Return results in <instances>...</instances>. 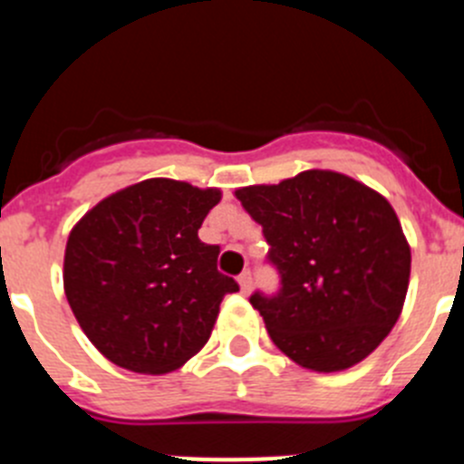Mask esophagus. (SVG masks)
Returning <instances> with one entry per match:
<instances>
[{
  "mask_svg": "<svg viewBox=\"0 0 464 464\" xmlns=\"http://www.w3.org/2000/svg\"><path fill=\"white\" fill-rule=\"evenodd\" d=\"M239 288H241V293L244 295H248L251 293V288H253V276H251V272H244L239 276Z\"/></svg>",
  "mask_w": 464,
  "mask_h": 464,
  "instance_id": "1",
  "label": "esophagus"
}]
</instances>
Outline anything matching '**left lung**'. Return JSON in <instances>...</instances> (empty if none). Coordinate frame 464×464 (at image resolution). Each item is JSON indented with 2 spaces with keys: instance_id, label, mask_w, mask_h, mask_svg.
<instances>
[{
  "instance_id": "left-lung-1",
  "label": "left lung",
  "mask_w": 464,
  "mask_h": 464,
  "mask_svg": "<svg viewBox=\"0 0 464 464\" xmlns=\"http://www.w3.org/2000/svg\"><path fill=\"white\" fill-rule=\"evenodd\" d=\"M262 225L281 274L274 297L251 295L272 342L311 372L358 364L404 306L411 248L383 195L330 169L235 190Z\"/></svg>"
}]
</instances>
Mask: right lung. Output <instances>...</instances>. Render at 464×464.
<instances>
[{"instance_id":"obj_1","label":"right lung","mask_w":464,"mask_h":464,"mask_svg":"<svg viewBox=\"0 0 464 464\" xmlns=\"http://www.w3.org/2000/svg\"><path fill=\"white\" fill-rule=\"evenodd\" d=\"M218 188L146 179L94 204L64 251V295L92 346L122 370L167 374L202 351L235 278L197 237Z\"/></svg>"}]
</instances>
